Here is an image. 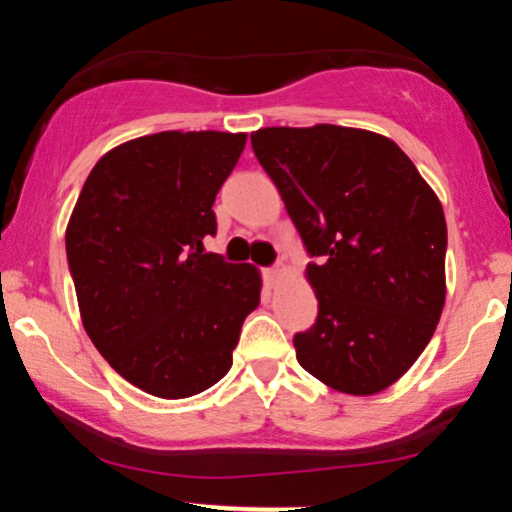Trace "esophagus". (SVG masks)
<instances>
[{
	"instance_id": "1",
	"label": "esophagus",
	"mask_w": 512,
	"mask_h": 512,
	"mask_svg": "<svg viewBox=\"0 0 512 512\" xmlns=\"http://www.w3.org/2000/svg\"><path fill=\"white\" fill-rule=\"evenodd\" d=\"M281 276H284V269H279V267H269V269H264V281H267L269 286L279 284Z\"/></svg>"
}]
</instances>
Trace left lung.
<instances>
[{"label": "left lung", "mask_w": 512, "mask_h": 512, "mask_svg": "<svg viewBox=\"0 0 512 512\" xmlns=\"http://www.w3.org/2000/svg\"><path fill=\"white\" fill-rule=\"evenodd\" d=\"M305 248L317 322L298 363L346 395H378L431 342L445 305L443 204L392 139L368 129L264 127L250 134Z\"/></svg>", "instance_id": "left-lung-1"}]
</instances>
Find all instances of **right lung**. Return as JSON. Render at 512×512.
<instances>
[{"label":"right lung","instance_id":"obj_1","mask_svg":"<svg viewBox=\"0 0 512 512\" xmlns=\"http://www.w3.org/2000/svg\"><path fill=\"white\" fill-rule=\"evenodd\" d=\"M248 134H146L93 166L67 223L81 322L127 383L161 399L209 390L231 370L260 305L252 264L204 252L214 199Z\"/></svg>","mask_w":512,"mask_h":512}]
</instances>
